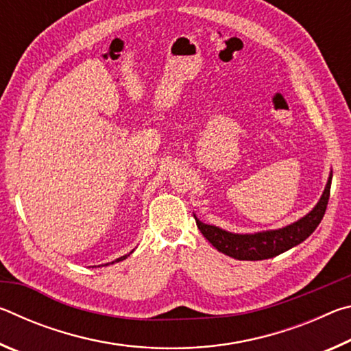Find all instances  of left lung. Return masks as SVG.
I'll return each instance as SVG.
<instances>
[{"instance_id": "1", "label": "left lung", "mask_w": 351, "mask_h": 351, "mask_svg": "<svg viewBox=\"0 0 351 351\" xmlns=\"http://www.w3.org/2000/svg\"><path fill=\"white\" fill-rule=\"evenodd\" d=\"M331 175L326 182V187L324 190V195L317 206L305 215L299 221L287 226L283 229L277 230H266V232H258L252 235H240V234H230L226 230L215 228V226L201 223L198 218L197 226L207 240H209L213 246H215L219 252H223L229 257L237 260H265L276 257V255L282 254L288 249L294 247L306 240L310 237L319 223L322 221L325 215L326 204L330 199V187H331Z\"/></svg>"}]
</instances>
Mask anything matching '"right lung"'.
<instances>
[{"label":"right lung","mask_w":351,"mask_h":351,"mask_svg":"<svg viewBox=\"0 0 351 351\" xmlns=\"http://www.w3.org/2000/svg\"><path fill=\"white\" fill-rule=\"evenodd\" d=\"M132 252H133V251H132ZM132 252H130V254H132ZM130 254H128V255H130ZM128 255H123V257H119V258H117V260H116V261H121V260H125V258H127V257H128ZM111 263H114V261H111Z\"/></svg>","instance_id":"1"}]
</instances>
